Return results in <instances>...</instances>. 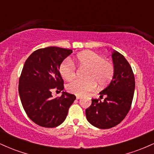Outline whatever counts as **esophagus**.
<instances>
[{
  "mask_svg": "<svg viewBox=\"0 0 154 154\" xmlns=\"http://www.w3.org/2000/svg\"><path fill=\"white\" fill-rule=\"evenodd\" d=\"M81 98H82V97H81L80 95H76V98H77V100H78V99H80Z\"/></svg>",
  "mask_w": 154,
  "mask_h": 154,
  "instance_id": "34e87169",
  "label": "esophagus"
}]
</instances>
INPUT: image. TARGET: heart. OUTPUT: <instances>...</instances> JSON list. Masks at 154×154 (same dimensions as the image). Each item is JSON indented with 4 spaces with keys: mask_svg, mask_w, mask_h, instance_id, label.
<instances>
[{
    "mask_svg": "<svg viewBox=\"0 0 154 154\" xmlns=\"http://www.w3.org/2000/svg\"><path fill=\"white\" fill-rule=\"evenodd\" d=\"M75 63L79 67H88L85 79H76L69 83L66 89L73 94L85 95L96 88L107 85L113 78L114 67L110 61L103 59L99 54L93 51H83L75 58ZM59 73L66 80H71L75 77L76 67L70 59H65L59 66Z\"/></svg>",
    "mask_w": 154,
    "mask_h": 154,
    "instance_id": "obj_1",
    "label": "heart"
}]
</instances>
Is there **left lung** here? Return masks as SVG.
Wrapping results in <instances>:
<instances>
[{
    "label": "left lung",
    "instance_id": "1",
    "mask_svg": "<svg viewBox=\"0 0 154 154\" xmlns=\"http://www.w3.org/2000/svg\"><path fill=\"white\" fill-rule=\"evenodd\" d=\"M114 73L110 84L99 94L101 99H92L85 110L88 121L100 129H109L119 125L131 107L135 91V77L130 63L123 55L113 51L111 55Z\"/></svg>",
    "mask_w": 154,
    "mask_h": 154
}]
</instances>
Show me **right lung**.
<instances>
[{
  "label": "right lung",
  "instance_id": "obj_1",
  "mask_svg": "<svg viewBox=\"0 0 154 154\" xmlns=\"http://www.w3.org/2000/svg\"><path fill=\"white\" fill-rule=\"evenodd\" d=\"M72 50L47 47L34 51L23 66L19 81V93L22 106L33 122L44 128H56L66 119L75 95L62 92L53 98L51 91L63 90L59 73L61 63Z\"/></svg>",
  "mask_w": 154,
  "mask_h": 154
}]
</instances>
